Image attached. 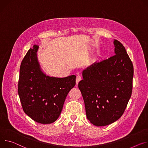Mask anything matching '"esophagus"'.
<instances>
[{
  "instance_id": "34e87169",
  "label": "esophagus",
  "mask_w": 148,
  "mask_h": 148,
  "mask_svg": "<svg viewBox=\"0 0 148 148\" xmlns=\"http://www.w3.org/2000/svg\"><path fill=\"white\" fill-rule=\"evenodd\" d=\"M81 79H82V76H80V75H77V76H76V84H77L81 80Z\"/></svg>"
}]
</instances>
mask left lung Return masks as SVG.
<instances>
[{
	"mask_svg": "<svg viewBox=\"0 0 148 148\" xmlns=\"http://www.w3.org/2000/svg\"><path fill=\"white\" fill-rule=\"evenodd\" d=\"M113 43L115 55L88 67L78 84L87 118L97 126L118 120L132 92L133 63L123 45L115 39Z\"/></svg>",
	"mask_w": 148,
	"mask_h": 148,
	"instance_id": "1",
	"label": "left lung"
}]
</instances>
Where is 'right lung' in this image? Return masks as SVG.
Wrapping results in <instances>:
<instances>
[{
  "mask_svg": "<svg viewBox=\"0 0 148 148\" xmlns=\"http://www.w3.org/2000/svg\"><path fill=\"white\" fill-rule=\"evenodd\" d=\"M30 48L21 62L18 92L24 112L34 121L52 123L59 118L69 91L75 86L76 76L54 77L40 70L36 52Z\"/></svg>",
  "mask_w": 148,
  "mask_h": 148,
  "instance_id": "1",
  "label": "right lung"
}]
</instances>
